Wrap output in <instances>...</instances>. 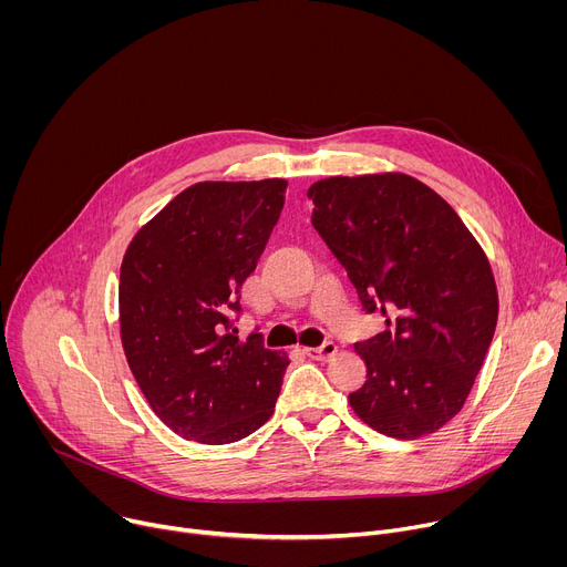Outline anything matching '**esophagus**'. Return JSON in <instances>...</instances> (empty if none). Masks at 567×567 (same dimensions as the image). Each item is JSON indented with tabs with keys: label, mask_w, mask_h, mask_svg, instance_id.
<instances>
[{
	"label": "esophagus",
	"mask_w": 567,
	"mask_h": 567,
	"mask_svg": "<svg viewBox=\"0 0 567 567\" xmlns=\"http://www.w3.org/2000/svg\"><path fill=\"white\" fill-rule=\"evenodd\" d=\"M337 352H339V348H337V343H332V341H326V343L318 346V348H305V354H307L309 359H316V361H328V359H332Z\"/></svg>",
	"instance_id": "obj_1"
}]
</instances>
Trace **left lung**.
Here are the masks:
<instances>
[{
  "instance_id": "left-lung-1",
  "label": "left lung",
  "mask_w": 567,
  "mask_h": 567,
  "mask_svg": "<svg viewBox=\"0 0 567 567\" xmlns=\"http://www.w3.org/2000/svg\"><path fill=\"white\" fill-rule=\"evenodd\" d=\"M311 224L385 330L363 343L368 379L350 394L361 422L417 440L464 406L492 346V265L457 213L403 173L328 177L309 186Z\"/></svg>"
}]
</instances>
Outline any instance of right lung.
Masks as SVG:
<instances>
[{"instance_id":"1","label":"right lung","mask_w":567,"mask_h":567,"mask_svg":"<svg viewBox=\"0 0 567 567\" xmlns=\"http://www.w3.org/2000/svg\"><path fill=\"white\" fill-rule=\"evenodd\" d=\"M285 179L199 182L143 224L121 262L127 365L184 440L230 444L274 413L287 352L235 337L228 316L285 206Z\"/></svg>"}]
</instances>
